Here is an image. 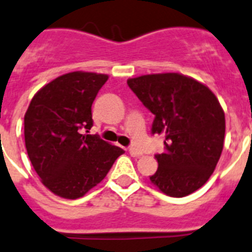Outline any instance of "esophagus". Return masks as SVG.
<instances>
[{"label": "esophagus", "mask_w": 252, "mask_h": 252, "mask_svg": "<svg viewBox=\"0 0 252 252\" xmlns=\"http://www.w3.org/2000/svg\"><path fill=\"white\" fill-rule=\"evenodd\" d=\"M129 153H130V156H133V157H141L142 155H143V152H142V151H139L138 148H135V147L129 148Z\"/></svg>", "instance_id": "esophagus-1"}]
</instances>
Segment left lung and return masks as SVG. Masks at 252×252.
<instances>
[{
    "instance_id": "left-lung-1",
    "label": "left lung",
    "mask_w": 252,
    "mask_h": 252,
    "mask_svg": "<svg viewBox=\"0 0 252 252\" xmlns=\"http://www.w3.org/2000/svg\"><path fill=\"white\" fill-rule=\"evenodd\" d=\"M126 84L155 115L152 134L165 135V152L155 155L158 168L150 176L153 185L175 198L202 188L217 166L226 132L216 95L179 73L146 74Z\"/></svg>"
}]
</instances>
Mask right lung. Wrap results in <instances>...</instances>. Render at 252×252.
I'll use <instances>...</instances> for the list:
<instances>
[{"label":"right lung","instance_id":"obj_1","mask_svg":"<svg viewBox=\"0 0 252 252\" xmlns=\"http://www.w3.org/2000/svg\"><path fill=\"white\" fill-rule=\"evenodd\" d=\"M106 81L101 73H65L41 87L26 110L28 156L41 183L56 195L84 196L124 153L99 135L82 134L93 126L91 106Z\"/></svg>","mask_w":252,"mask_h":252}]
</instances>
